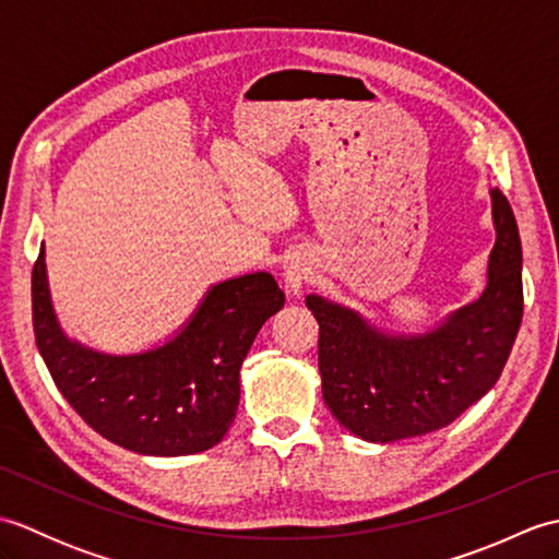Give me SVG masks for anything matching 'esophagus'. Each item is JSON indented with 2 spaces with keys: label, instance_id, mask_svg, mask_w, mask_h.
<instances>
[{
  "label": "esophagus",
  "instance_id": "obj_1",
  "mask_svg": "<svg viewBox=\"0 0 559 559\" xmlns=\"http://www.w3.org/2000/svg\"><path fill=\"white\" fill-rule=\"evenodd\" d=\"M305 278H307L305 271L298 269V266H290V269L286 271V283H288V288H290L293 293H300Z\"/></svg>",
  "mask_w": 559,
  "mask_h": 559
}]
</instances>
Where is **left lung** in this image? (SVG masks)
Listing matches in <instances>:
<instances>
[{"label":"left lung","mask_w":559,"mask_h":559,"mask_svg":"<svg viewBox=\"0 0 559 559\" xmlns=\"http://www.w3.org/2000/svg\"><path fill=\"white\" fill-rule=\"evenodd\" d=\"M490 197L497 240L488 288L435 331L384 336L348 307L305 298L319 322L324 401L353 435L386 444L435 432L500 379L524 314V286L514 211L497 187Z\"/></svg>","instance_id":"obj_1"}]
</instances>
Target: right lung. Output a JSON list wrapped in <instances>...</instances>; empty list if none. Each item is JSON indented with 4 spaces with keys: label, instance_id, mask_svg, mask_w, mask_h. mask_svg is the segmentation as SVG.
<instances>
[{
    "label": "right lung",
    "instance_id": "1",
    "mask_svg": "<svg viewBox=\"0 0 559 559\" xmlns=\"http://www.w3.org/2000/svg\"><path fill=\"white\" fill-rule=\"evenodd\" d=\"M33 331L57 389L93 430L146 456L216 447L240 403V367L261 324L286 305L266 271L213 286L180 334L160 348L105 355L59 329L45 276L33 264Z\"/></svg>",
    "mask_w": 559,
    "mask_h": 559
}]
</instances>
